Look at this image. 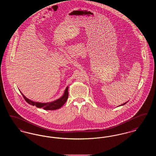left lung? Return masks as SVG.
Instances as JSON below:
<instances>
[{
  "mask_svg": "<svg viewBox=\"0 0 156 156\" xmlns=\"http://www.w3.org/2000/svg\"><path fill=\"white\" fill-rule=\"evenodd\" d=\"M127 102H126V103H125V104H122V105H120V106H122V105H125V104H126V103H127Z\"/></svg>",
  "mask_w": 156,
  "mask_h": 156,
  "instance_id": "1",
  "label": "left lung"
}]
</instances>
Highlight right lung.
I'll list each match as a JSON object with an SVG mask.
<instances>
[{"instance_id": "obj_1", "label": "right lung", "mask_w": 156, "mask_h": 156, "mask_svg": "<svg viewBox=\"0 0 156 156\" xmlns=\"http://www.w3.org/2000/svg\"><path fill=\"white\" fill-rule=\"evenodd\" d=\"M68 87H67L66 89L64 91V94L62 95V97H61L59 99L53 101L51 102H48V103H40V102H36L31 101L30 99H27L24 95H23L22 93L23 97L24 98L25 101L28 103V104L31 105L33 106H36L37 108H43L44 110H56L60 108L62 106V105L65 104L67 101L68 97Z\"/></svg>"}]
</instances>
